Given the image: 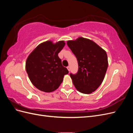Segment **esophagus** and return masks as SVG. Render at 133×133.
<instances>
[{
  "label": "esophagus",
  "mask_w": 133,
  "mask_h": 133,
  "mask_svg": "<svg viewBox=\"0 0 133 133\" xmlns=\"http://www.w3.org/2000/svg\"><path fill=\"white\" fill-rule=\"evenodd\" d=\"M67 69H68V71H70V67L69 66H68V67H67Z\"/></svg>",
  "instance_id": "esophagus-1"
}]
</instances>
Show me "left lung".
<instances>
[{
    "label": "left lung",
    "mask_w": 133,
    "mask_h": 133,
    "mask_svg": "<svg viewBox=\"0 0 133 133\" xmlns=\"http://www.w3.org/2000/svg\"><path fill=\"white\" fill-rule=\"evenodd\" d=\"M67 45L78 62V73L70 74L75 88L83 94L92 93L105 77L108 66L105 50L91 40L83 37L68 41Z\"/></svg>",
    "instance_id": "8db88e82"
}]
</instances>
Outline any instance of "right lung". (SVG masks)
<instances>
[{
  "mask_svg": "<svg viewBox=\"0 0 133 133\" xmlns=\"http://www.w3.org/2000/svg\"><path fill=\"white\" fill-rule=\"evenodd\" d=\"M65 44L64 41L55 43L51 41L44 42L28 57L26 73L31 83L39 90L45 92L55 90L63 82L64 76L69 73L58 57Z\"/></svg>",
  "mask_w": 133,
  "mask_h": 133,
  "instance_id": "1",
  "label": "right lung"
}]
</instances>
